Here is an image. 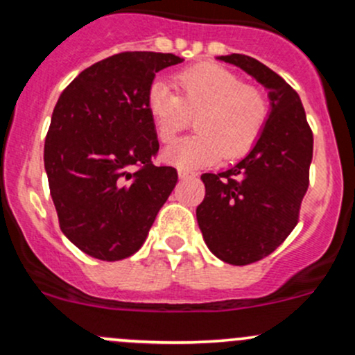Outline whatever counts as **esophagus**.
<instances>
[{
	"label": "esophagus",
	"instance_id": "esophagus-1",
	"mask_svg": "<svg viewBox=\"0 0 355 355\" xmlns=\"http://www.w3.org/2000/svg\"><path fill=\"white\" fill-rule=\"evenodd\" d=\"M178 177H180V180H191V178L196 177V173H192V171L180 168V170H178Z\"/></svg>",
	"mask_w": 355,
	"mask_h": 355
}]
</instances>
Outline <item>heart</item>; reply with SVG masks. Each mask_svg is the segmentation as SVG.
<instances>
[{
  "label": "heart",
  "instance_id": "b5f03b06",
  "mask_svg": "<svg viewBox=\"0 0 355 355\" xmlns=\"http://www.w3.org/2000/svg\"><path fill=\"white\" fill-rule=\"evenodd\" d=\"M171 91L155 82L148 92V111L161 142H170L196 114L198 134L178 139L163 151L164 161L184 170L220 159H237L254 148L266 127L270 105L257 85L242 82L235 71L199 63L175 75Z\"/></svg>",
  "mask_w": 355,
  "mask_h": 355
}]
</instances>
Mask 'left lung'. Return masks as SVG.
Segmentation results:
<instances>
[{
	"mask_svg": "<svg viewBox=\"0 0 355 355\" xmlns=\"http://www.w3.org/2000/svg\"><path fill=\"white\" fill-rule=\"evenodd\" d=\"M268 89L271 111L259 141L221 173H204V200L196 209L206 245L235 266L270 256L299 221L309 187L313 130L299 94L271 68L245 55L220 56Z\"/></svg>",
	"mask_w": 355,
	"mask_h": 355,
	"instance_id": "obj_1",
	"label": "left lung"
}]
</instances>
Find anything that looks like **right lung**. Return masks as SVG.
Segmentation results:
<instances>
[{"instance_id": "add662e5", "label": "right lung", "mask_w": 355, "mask_h": 355, "mask_svg": "<svg viewBox=\"0 0 355 355\" xmlns=\"http://www.w3.org/2000/svg\"><path fill=\"white\" fill-rule=\"evenodd\" d=\"M184 60L125 51L94 63L62 92L44 142V168L60 228L82 252L120 261L137 252L178 180L156 166L148 111L156 73Z\"/></svg>"}]
</instances>
